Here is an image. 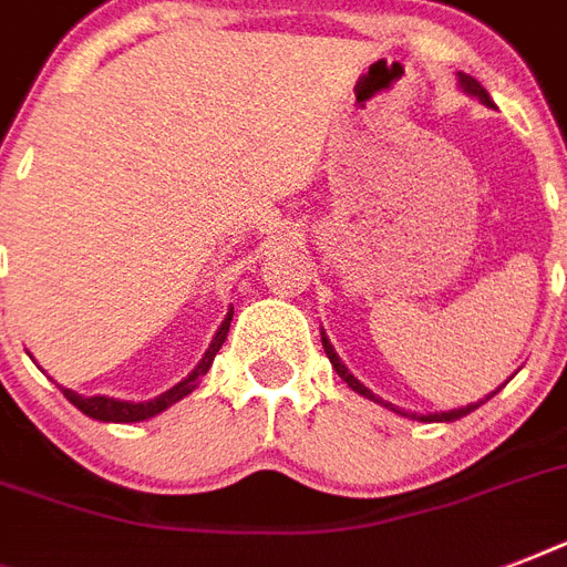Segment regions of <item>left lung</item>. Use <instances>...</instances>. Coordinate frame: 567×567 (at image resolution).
<instances>
[{"label": "left lung", "mask_w": 567, "mask_h": 567, "mask_svg": "<svg viewBox=\"0 0 567 567\" xmlns=\"http://www.w3.org/2000/svg\"><path fill=\"white\" fill-rule=\"evenodd\" d=\"M458 87H462V91L465 93H471V96H476V100L480 102H485V105H494L492 102V96H488V91H485L483 84L476 82L474 75H467V73H458ZM323 350H327V359L329 362H332V368H336L338 371V377L344 379L347 385L353 388L355 394H362V396H368V400H373V403H382V405H388V409H394V405L391 403H385V400H379L377 394H373L371 388H364L362 382H359V379L353 377V373L347 371L344 368V362H341V359H338V353L336 350H332V344H329V338L323 336ZM485 400H488V396H485ZM485 400H480V403H471V405H465V409H453V412H435V414H405V412H400V409H394V412H400V414H405V417H417V421H458V417H465V414H471L474 412V409H480V405L485 403Z\"/></svg>", "instance_id": "left-lung-1"}]
</instances>
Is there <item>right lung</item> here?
Segmentation results:
<instances>
[{"label":"right lung","instance_id":"obj_1","mask_svg":"<svg viewBox=\"0 0 567 567\" xmlns=\"http://www.w3.org/2000/svg\"><path fill=\"white\" fill-rule=\"evenodd\" d=\"M229 323H231V309L226 311L220 329L214 332V341L208 344V350H205V355L199 359V364H196L194 371L182 379L179 385H173L171 391H164V394H158L155 400H150V403H128V400H114V396H82V394H75V391H70V388H61V391H64L66 400H70L79 412H84L87 417H93V421H105V423L146 421V417H153V414L171 409L173 403H179L182 396H188L190 391L199 385V379L208 373L214 355L220 353L223 341H226V336H229Z\"/></svg>","mask_w":567,"mask_h":567}]
</instances>
